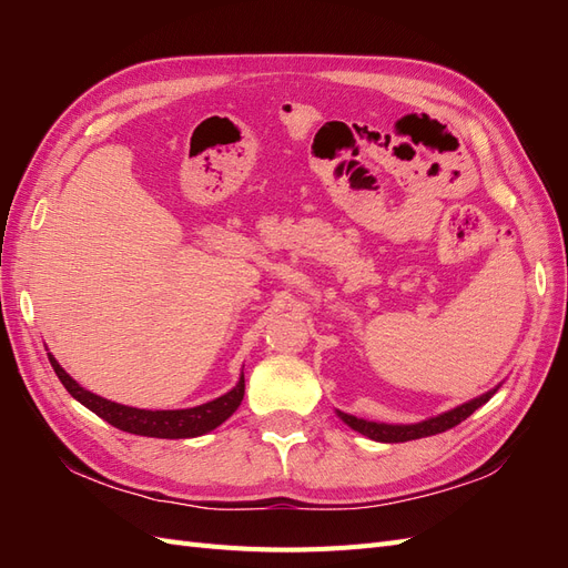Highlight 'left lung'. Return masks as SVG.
<instances>
[{
	"instance_id": "8db88e82",
	"label": "left lung",
	"mask_w": 568,
	"mask_h": 568,
	"mask_svg": "<svg viewBox=\"0 0 568 568\" xmlns=\"http://www.w3.org/2000/svg\"><path fill=\"white\" fill-rule=\"evenodd\" d=\"M497 388L488 390L480 395V398L476 400H469L464 403L450 412H445V415H438L434 419H426V422H419V424H407V426H393V424H376V422H365V419H357L353 415H346V412H338V417L346 422L351 428H355V432H359L363 436L372 438V440H382V443H405V440H415V438H424V436H436V434H443L448 432V428L457 426L459 422L467 419L469 415H474V412L486 405L493 395H495Z\"/></svg>"
}]
</instances>
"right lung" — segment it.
I'll return each mask as SVG.
<instances>
[{
  "instance_id": "right-lung-1",
  "label": "right lung",
  "mask_w": 568,
  "mask_h": 568,
  "mask_svg": "<svg viewBox=\"0 0 568 568\" xmlns=\"http://www.w3.org/2000/svg\"><path fill=\"white\" fill-rule=\"evenodd\" d=\"M49 363L54 367L59 382L65 386V390L84 407L92 409L94 415H99L111 426L120 428V432H128L134 436H149V438H194V436L213 432L215 426H220L227 417H232V412L242 405L244 388H246L244 374H242V379H239V384L230 393L220 395V398L211 403L189 407V409L151 412V409H136V407L111 403L106 398H99V395L84 390L80 384H75L51 355H49Z\"/></svg>"
}]
</instances>
